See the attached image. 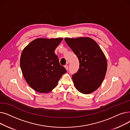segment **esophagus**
I'll use <instances>...</instances> for the list:
<instances>
[{
  "label": "esophagus",
  "instance_id": "34e87169",
  "mask_svg": "<svg viewBox=\"0 0 130 130\" xmlns=\"http://www.w3.org/2000/svg\"><path fill=\"white\" fill-rule=\"evenodd\" d=\"M64 67H65V68L66 70H68V69H69V66H68V65H66L64 66Z\"/></svg>",
  "mask_w": 130,
  "mask_h": 130
}]
</instances>
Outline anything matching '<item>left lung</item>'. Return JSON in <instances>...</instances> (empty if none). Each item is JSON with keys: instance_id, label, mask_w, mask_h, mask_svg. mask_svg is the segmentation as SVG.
I'll return each mask as SVG.
<instances>
[{"instance_id": "left-lung-1", "label": "left lung", "mask_w": 130, "mask_h": 130, "mask_svg": "<svg viewBox=\"0 0 130 130\" xmlns=\"http://www.w3.org/2000/svg\"><path fill=\"white\" fill-rule=\"evenodd\" d=\"M67 44L78 58L79 68L72 75L75 87L82 93L90 94L100 86L107 70V60L101 48L89 37L65 38Z\"/></svg>"}]
</instances>
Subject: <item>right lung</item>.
Returning a JSON list of instances; mask_svg holds the SVG:
<instances>
[{"label": "right lung", "mask_w": 130, "mask_h": 130, "mask_svg": "<svg viewBox=\"0 0 130 130\" xmlns=\"http://www.w3.org/2000/svg\"><path fill=\"white\" fill-rule=\"evenodd\" d=\"M62 40L63 38H37L23 51L20 68L27 84L36 92H50L66 73L54 52Z\"/></svg>", "instance_id": "right-lung-1"}]
</instances>
